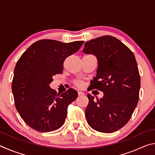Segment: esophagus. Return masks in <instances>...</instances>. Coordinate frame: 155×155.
I'll list each match as a JSON object with an SVG mask.
<instances>
[{
	"instance_id": "34e87169",
	"label": "esophagus",
	"mask_w": 155,
	"mask_h": 155,
	"mask_svg": "<svg viewBox=\"0 0 155 155\" xmlns=\"http://www.w3.org/2000/svg\"><path fill=\"white\" fill-rule=\"evenodd\" d=\"M84 94H84L83 92H82V91H78V96H83L84 95Z\"/></svg>"
}]
</instances>
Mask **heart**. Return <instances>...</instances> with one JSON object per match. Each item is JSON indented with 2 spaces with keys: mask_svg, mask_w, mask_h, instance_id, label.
<instances>
[{
  "mask_svg": "<svg viewBox=\"0 0 155 155\" xmlns=\"http://www.w3.org/2000/svg\"><path fill=\"white\" fill-rule=\"evenodd\" d=\"M74 84L75 86H77L78 87H83L84 86V83L83 81H81L80 80H77L74 81Z\"/></svg>",
  "mask_w": 155,
  "mask_h": 155,
  "instance_id": "obj_1",
  "label": "heart"
}]
</instances>
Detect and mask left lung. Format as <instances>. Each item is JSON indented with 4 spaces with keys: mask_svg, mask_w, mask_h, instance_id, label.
Returning <instances> with one entry per match:
<instances>
[{
    "mask_svg": "<svg viewBox=\"0 0 155 155\" xmlns=\"http://www.w3.org/2000/svg\"><path fill=\"white\" fill-rule=\"evenodd\" d=\"M84 46L83 52L94 54L98 63L89 89L104 94L96 100L87 94L86 119L98 132L114 133L127 124L139 101L141 79L137 61L133 52L114 37H100Z\"/></svg>",
    "mask_w": 155,
    "mask_h": 155,
    "instance_id": "8db88e82",
    "label": "left lung"
}]
</instances>
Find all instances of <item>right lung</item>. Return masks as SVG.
<instances>
[{"mask_svg":"<svg viewBox=\"0 0 155 155\" xmlns=\"http://www.w3.org/2000/svg\"><path fill=\"white\" fill-rule=\"evenodd\" d=\"M83 43L41 40L28 47L18 59L12 85L15 106L33 129L51 132L64 124L68 107L77 98V91L70 88L57 94L49 84L54 75L62 73L65 59L77 52Z\"/></svg>","mask_w":155,"mask_h":155,"instance_id":"right-lung-1","label":"right lung"}]
</instances>
